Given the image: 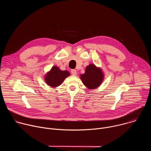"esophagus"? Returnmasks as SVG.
I'll return each mask as SVG.
<instances>
[{
	"label": "esophagus",
	"mask_w": 151,
	"mask_h": 151,
	"mask_svg": "<svg viewBox=\"0 0 151 151\" xmlns=\"http://www.w3.org/2000/svg\"><path fill=\"white\" fill-rule=\"evenodd\" d=\"M71 73H72V75H77V72H76V70L72 69V70H71Z\"/></svg>",
	"instance_id": "34e87169"
}]
</instances>
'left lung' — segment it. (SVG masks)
Returning a JSON list of instances; mask_svg holds the SVG:
<instances>
[{
    "label": "left lung",
    "mask_w": 151,
    "mask_h": 151,
    "mask_svg": "<svg viewBox=\"0 0 151 151\" xmlns=\"http://www.w3.org/2000/svg\"><path fill=\"white\" fill-rule=\"evenodd\" d=\"M103 77L101 69L93 64L87 66L85 73L81 75L83 83L89 89H94L99 87L103 80Z\"/></svg>",
    "instance_id": "obj_1"
}]
</instances>
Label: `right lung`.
Instances as JSON below:
<instances>
[{
  "label": "right lung",
  "instance_id": "add662e5",
  "mask_svg": "<svg viewBox=\"0 0 151 151\" xmlns=\"http://www.w3.org/2000/svg\"><path fill=\"white\" fill-rule=\"evenodd\" d=\"M70 75L67 70H61L58 67L54 66L46 75L45 80L47 84L51 87H56L61 85L63 81Z\"/></svg>",
  "mask_w": 151,
  "mask_h": 151
}]
</instances>
